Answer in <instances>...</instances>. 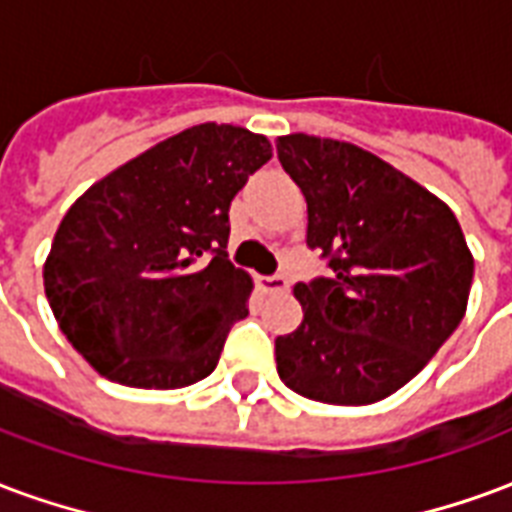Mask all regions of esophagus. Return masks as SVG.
Segmentation results:
<instances>
[{"label":"esophagus","mask_w":512,"mask_h":512,"mask_svg":"<svg viewBox=\"0 0 512 512\" xmlns=\"http://www.w3.org/2000/svg\"><path fill=\"white\" fill-rule=\"evenodd\" d=\"M257 287L263 290L266 295H279V293H287V279L285 276H260L257 279Z\"/></svg>","instance_id":"1"}]
</instances>
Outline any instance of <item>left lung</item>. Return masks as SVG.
I'll return each instance as SVG.
<instances>
[{
    "label": "left lung",
    "mask_w": 512,
    "mask_h": 512,
    "mask_svg": "<svg viewBox=\"0 0 512 512\" xmlns=\"http://www.w3.org/2000/svg\"><path fill=\"white\" fill-rule=\"evenodd\" d=\"M276 154L306 198V244L331 279L293 287L304 320L276 336V372L323 404L388 399L467 312L475 257L445 200L372 151L282 135Z\"/></svg>",
    "instance_id": "8db88e82"
}]
</instances>
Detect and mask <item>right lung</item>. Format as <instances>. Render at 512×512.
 Instances as JSON below:
<instances>
[{
    "mask_svg": "<svg viewBox=\"0 0 512 512\" xmlns=\"http://www.w3.org/2000/svg\"><path fill=\"white\" fill-rule=\"evenodd\" d=\"M268 160L266 135L206 121L111 170L67 208L45 257V298L94 372L173 391L217 369L255 287L227 260V211Z\"/></svg>",
    "mask_w": 512,
    "mask_h": 512,
    "instance_id": "obj_1",
    "label": "right lung"
}]
</instances>
